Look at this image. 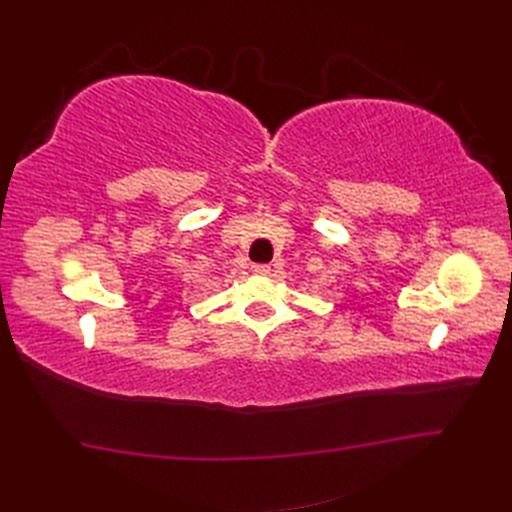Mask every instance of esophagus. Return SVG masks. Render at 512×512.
Segmentation results:
<instances>
[{"mask_svg":"<svg viewBox=\"0 0 512 512\" xmlns=\"http://www.w3.org/2000/svg\"><path fill=\"white\" fill-rule=\"evenodd\" d=\"M252 271H254L256 275H269V273H271V267H269V265H254Z\"/></svg>","mask_w":512,"mask_h":512,"instance_id":"1","label":"esophagus"}]
</instances>
